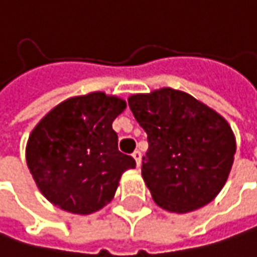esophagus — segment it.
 Returning a JSON list of instances; mask_svg holds the SVG:
<instances>
[{
    "label": "esophagus",
    "instance_id": "1",
    "mask_svg": "<svg viewBox=\"0 0 257 257\" xmlns=\"http://www.w3.org/2000/svg\"><path fill=\"white\" fill-rule=\"evenodd\" d=\"M132 157L135 159V161H137V166L140 167L141 166V151H134V154H132Z\"/></svg>",
    "mask_w": 257,
    "mask_h": 257
}]
</instances>
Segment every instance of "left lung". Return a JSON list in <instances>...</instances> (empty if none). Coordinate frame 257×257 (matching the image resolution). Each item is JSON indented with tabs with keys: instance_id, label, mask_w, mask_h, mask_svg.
<instances>
[{
	"instance_id": "8db88e82",
	"label": "left lung",
	"mask_w": 257,
	"mask_h": 257,
	"mask_svg": "<svg viewBox=\"0 0 257 257\" xmlns=\"http://www.w3.org/2000/svg\"><path fill=\"white\" fill-rule=\"evenodd\" d=\"M147 132L143 177L160 208L186 214L209 204L224 188L235 154L228 122L185 91L160 88L128 98Z\"/></svg>"
}]
</instances>
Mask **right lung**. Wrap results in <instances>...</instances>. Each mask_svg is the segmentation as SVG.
<instances>
[{
  "instance_id": "right-lung-1",
  "label": "right lung",
  "mask_w": 257,
  "mask_h": 257,
  "mask_svg": "<svg viewBox=\"0 0 257 257\" xmlns=\"http://www.w3.org/2000/svg\"><path fill=\"white\" fill-rule=\"evenodd\" d=\"M125 107V100L94 91L59 103L35 126L26 161L51 204L87 215L113 199L122 174L137 166L117 150L112 128Z\"/></svg>"
}]
</instances>
